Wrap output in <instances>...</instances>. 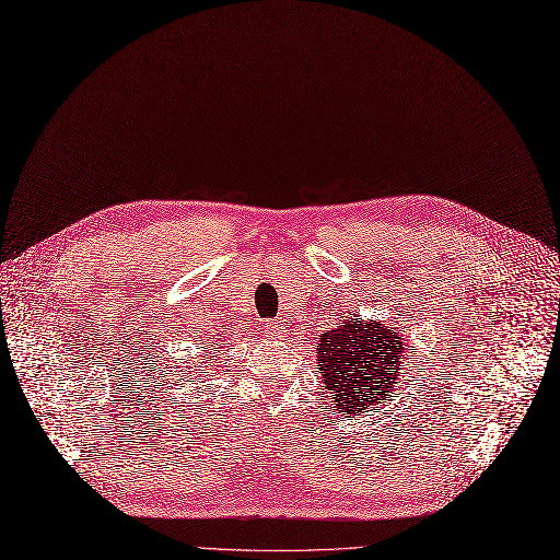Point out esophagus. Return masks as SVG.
Here are the masks:
<instances>
[{"instance_id": "esophagus-1", "label": "esophagus", "mask_w": 560, "mask_h": 560, "mask_svg": "<svg viewBox=\"0 0 560 560\" xmlns=\"http://www.w3.org/2000/svg\"><path fill=\"white\" fill-rule=\"evenodd\" d=\"M265 331L271 336V338H282L287 334V323L284 320H267L265 323Z\"/></svg>"}]
</instances>
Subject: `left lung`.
<instances>
[{"mask_svg":"<svg viewBox=\"0 0 560 560\" xmlns=\"http://www.w3.org/2000/svg\"><path fill=\"white\" fill-rule=\"evenodd\" d=\"M404 346L399 327L354 314L318 338L320 381L340 417H357L390 399L399 385Z\"/></svg>","mask_w":560,"mask_h":560,"instance_id":"left-lung-1","label":"left lung"}]
</instances>
